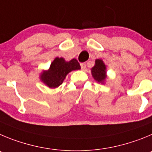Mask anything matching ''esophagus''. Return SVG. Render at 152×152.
Masks as SVG:
<instances>
[{
	"mask_svg": "<svg viewBox=\"0 0 152 152\" xmlns=\"http://www.w3.org/2000/svg\"><path fill=\"white\" fill-rule=\"evenodd\" d=\"M80 66H81V68L83 70H85V69H86V65L85 63H82V64H80Z\"/></svg>",
	"mask_w": 152,
	"mask_h": 152,
	"instance_id": "esophagus-1",
	"label": "esophagus"
}]
</instances>
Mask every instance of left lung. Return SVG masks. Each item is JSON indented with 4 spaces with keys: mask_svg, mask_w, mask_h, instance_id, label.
I'll use <instances>...</instances> for the list:
<instances>
[{
    "mask_svg": "<svg viewBox=\"0 0 152 152\" xmlns=\"http://www.w3.org/2000/svg\"><path fill=\"white\" fill-rule=\"evenodd\" d=\"M95 66L91 69V73L95 81L104 84L107 77V67L102 59H96Z\"/></svg>",
    "mask_w": 152,
    "mask_h": 152,
    "instance_id": "8db88e82",
    "label": "left lung"
}]
</instances>
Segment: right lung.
Masks as SVG:
<instances>
[{"mask_svg":"<svg viewBox=\"0 0 152 152\" xmlns=\"http://www.w3.org/2000/svg\"><path fill=\"white\" fill-rule=\"evenodd\" d=\"M80 69L81 66L75 58L66 61L63 57H57L50 64L49 69L43 70L40 73L39 78L48 87L56 88L62 84L68 73Z\"/></svg>","mask_w":152,"mask_h":152,"instance_id":"obj_1","label":"right lung"}]
</instances>
